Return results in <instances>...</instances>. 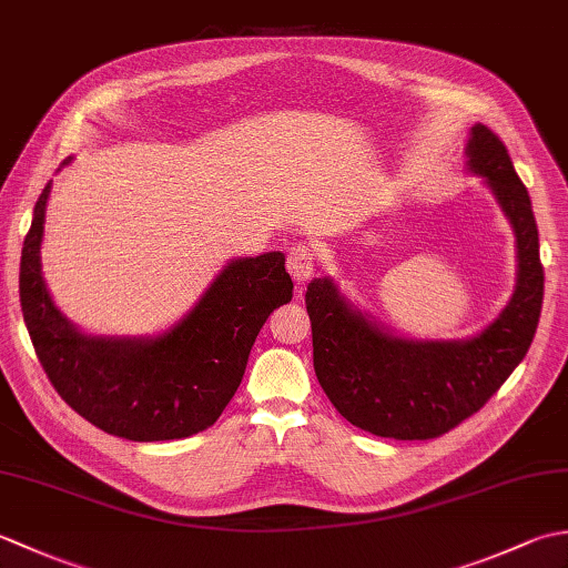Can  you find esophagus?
Returning a JSON list of instances; mask_svg holds the SVG:
<instances>
[{"mask_svg": "<svg viewBox=\"0 0 568 568\" xmlns=\"http://www.w3.org/2000/svg\"><path fill=\"white\" fill-rule=\"evenodd\" d=\"M287 271H291L297 285H305L315 273V251L305 244L293 246L287 253Z\"/></svg>", "mask_w": 568, "mask_h": 568, "instance_id": "esophagus-1", "label": "esophagus"}]
</instances>
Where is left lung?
<instances>
[{
  "instance_id": "obj_1",
  "label": "left lung",
  "mask_w": 568,
  "mask_h": 568,
  "mask_svg": "<svg viewBox=\"0 0 568 568\" xmlns=\"http://www.w3.org/2000/svg\"><path fill=\"white\" fill-rule=\"evenodd\" d=\"M466 171L484 178L517 248L515 291L484 329L466 339H413L356 307L334 277L307 285L322 390L342 417L376 437L434 439L454 429L508 381L535 339L545 271L527 187L503 141L484 124L468 131Z\"/></svg>"
}]
</instances>
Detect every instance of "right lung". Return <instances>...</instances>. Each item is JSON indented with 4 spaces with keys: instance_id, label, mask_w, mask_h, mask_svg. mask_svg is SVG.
<instances>
[{
    "instance_id": "right-lung-1",
    "label": "right lung",
    "mask_w": 568,
    "mask_h": 568,
    "mask_svg": "<svg viewBox=\"0 0 568 568\" xmlns=\"http://www.w3.org/2000/svg\"><path fill=\"white\" fill-rule=\"evenodd\" d=\"M51 187L48 180L23 239L19 297L58 395L94 427L131 442L185 439L212 427L244 378L265 320L293 300L283 253L226 261L197 303L159 334H90L60 312L43 277Z\"/></svg>"
}]
</instances>
